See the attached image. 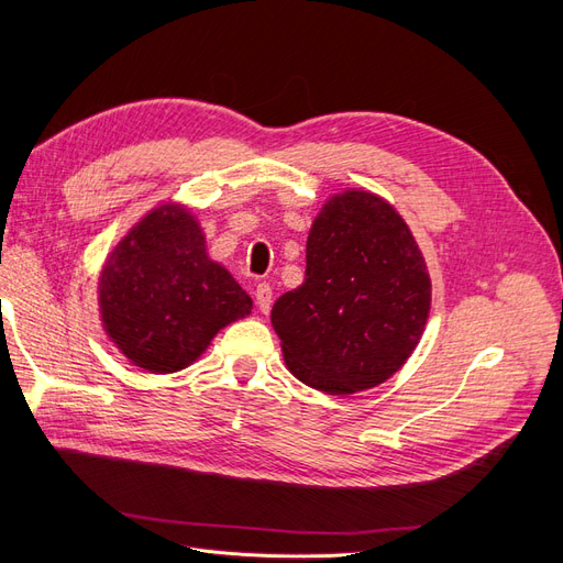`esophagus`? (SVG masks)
I'll use <instances>...</instances> for the list:
<instances>
[{
    "label": "esophagus",
    "instance_id": "1",
    "mask_svg": "<svg viewBox=\"0 0 563 563\" xmlns=\"http://www.w3.org/2000/svg\"><path fill=\"white\" fill-rule=\"evenodd\" d=\"M255 305H258V310L263 314L269 312V308H272V286L269 284L263 282V284L255 286Z\"/></svg>",
    "mask_w": 563,
    "mask_h": 563
}]
</instances>
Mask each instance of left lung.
I'll return each instance as SVG.
<instances>
[{
    "label": "left lung",
    "mask_w": 563,
    "mask_h": 563,
    "mask_svg": "<svg viewBox=\"0 0 563 563\" xmlns=\"http://www.w3.org/2000/svg\"><path fill=\"white\" fill-rule=\"evenodd\" d=\"M305 282L272 308L288 371L327 395L371 389L406 364L430 317L432 282L397 209L366 190L323 203Z\"/></svg>",
    "instance_id": "8db88e82"
}]
</instances>
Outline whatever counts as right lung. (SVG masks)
<instances>
[{
  "label": "right lung",
  "instance_id": "obj_1",
  "mask_svg": "<svg viewBox=\"0 0 563 563\" xmlns=\"http://www.w3.org/2000/svg\"><path fill=\"white\" fill-rule=\"evenodd\" d=\"M103 329L126 360L150 373L197 362L253 300L213 263L197 218L183 203H162L135 223L100 269Z\"/></svg>",
  "mask_w": 563,
  "mask_h": 563
}]
</instances>
